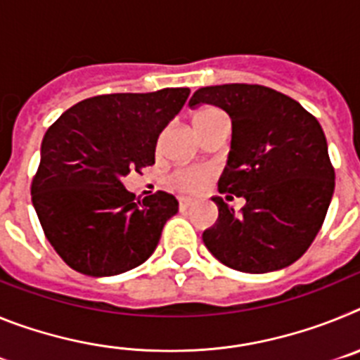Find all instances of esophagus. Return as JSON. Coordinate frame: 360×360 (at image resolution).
Returning a JSON list of instances; mask_svg holds the SVG:
<instances>
[{
	"label": "esophagus",
	"mask_w": 360,
	"mask_h": 360,
	"mask_svg": "<svg viewBox=\"0 0 360 360\" xmlns=\"http://www.w3.org/2000/svg\"><path fill=\"white\" fill-rule=\"evenodd\" d=\"M191 205H193V200L191 198H178V209L180 211H187Z\"/></svg>",
	"instance_id": "obj_1"
}]
</instances>
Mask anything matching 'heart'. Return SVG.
Listing matches in <instances>:
<instances>
[{
  "instance_id": "1",
  "label": "heart",
  "mask_w": 360,
  "mask_h": 360,
  "mask_svg": "<svg viewBox=\"0 0 360 360\" xmlns=\"http://www.w3.org/2000/svg\"><path fill=\"white\" fill-rule=\"evenodd\" d=\"M225 113L218 108H202L195 115V124L198 131L202 133L203 129H207L211 124L216 120L224 119ZM209 180V171L203 167H176L165 176V186L169 189L182 193V195H195L198 191L203 189L205 182Z\"/></svg>"
}]
</instances>
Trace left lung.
<instances>
[{
  "label": "left lung",
  "mask_w": 360,
  "mask_h": 360,
  "mask_svg": "<svg viewBox=\"0 0 360 360\" xmlns=\"http://www.w3.org/2000/svg\"><path fill=\"white\" fill-rule=\"evenodd\" d=\"M214 104L232 119L221 195L243 196L240 212L224 202L203 232L216 259L240 272L263 274L303 256L317 236L335 187L321 124L297 101L262 84L200 88L189 106Z\"/></svg>",
  "instance_id": "left-lung-1"
}]
</instances>
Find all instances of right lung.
<instances>
[{
    "label": "right lung",
    "mask_w": 360,
    "mask_h": 360,
    "mask_svg": "<svg viewBox=\"0 0 360 360\" xmlns=\"http://www.w3.org/2000/svg\"><path fill=\"white\" fill-rule=\"evenodd\" d=\"M189 88L108 94L66 110L44 133L32 203L46 240L70 269L103 278L142 265L178 211L165 191L136 200L120 182L155 164L158 135Z\"/></svg>",
    "instance_id": "1"
}]
</instances>
